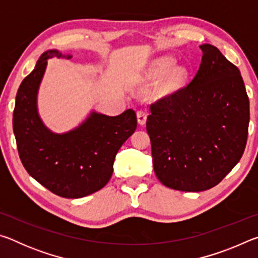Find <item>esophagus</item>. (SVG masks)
<instances>
[{
	"mask_svg": "<svg viewBox=\"0 0 258 258\" xmlns=\"http://www.w3.org/2000/svg\"><path fill=\"white\" fill-rule=\"evenodd\" d=\"M147 116H148V113H147L146 111H143V110H139V111L137 112L138 123H139L140 125H145V124H146V121H147Z\"/></svg>",
	"mask_w": 258,
	"mask_h": 258,
	"instance_id": "34e87169",
	"label": "esophagus"
}]
</instances>
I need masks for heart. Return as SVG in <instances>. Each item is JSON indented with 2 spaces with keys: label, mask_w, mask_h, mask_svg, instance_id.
Wrapping results in <instances>:
<instances>
[{
  "label": "heart",
  "mask_w": 258,
  "mask_h": 258,
  "mask_svg": "<svg viewBox=\"0 0 258 258\" xmlns=\"http://www.w3.org/2000/svg\"><path fill=\"white\" fill-rule=\"evenodd\" d=\"M160 82V92L163 94H171L181 90L185 85L189 77V69L182 64H175V59L172 56H164L156 60L148 68L145 74V80L148 82Z\"/></svg>",
  "instance_id": "obj_1"
}]
</instances>
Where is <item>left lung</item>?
<instances>
[{
    "mask_svg": "<svg viewBox=\"0 0 258 258\" xmlns=\"http://www.w3.org/2000/svg\"><path fill=\"white\" fill-rule=\"evenodd\" d=\"M194 80L151 104L147 132L156 176L165 186L199 192L218 184L247 143L249 99L239 69L211 44L200 45Z\"/></svg>",
    "mask_w": 258,
    "mask_h": 258,
    "instance_id": "1",
    "label": "left lung"
}]
</instances>
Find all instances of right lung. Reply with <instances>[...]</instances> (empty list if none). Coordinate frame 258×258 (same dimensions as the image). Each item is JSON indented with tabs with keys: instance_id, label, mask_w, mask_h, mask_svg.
Masks as SVG:
<instances>
[{
	"instance_id": "add662e5",
	"label": "right lung",
	"mask_w": 258,
	"mask_h": 258,
	"mask_svg": "<svg viewBox=\"0 0 258 258\" xmlns=\"http://www.w3.org/2000/svg\"><path fill=\"white\" fill-rule=\"evenodd\" d=\"M52 58H73L47 50L21 82L14 110V133L26 171L43 186L63 198H82L107 184L123 143L137 130V115L127 109L108 116L94 109L76 127L55 133L38 112V91Z\"/></svg>"
}]
</instances>
